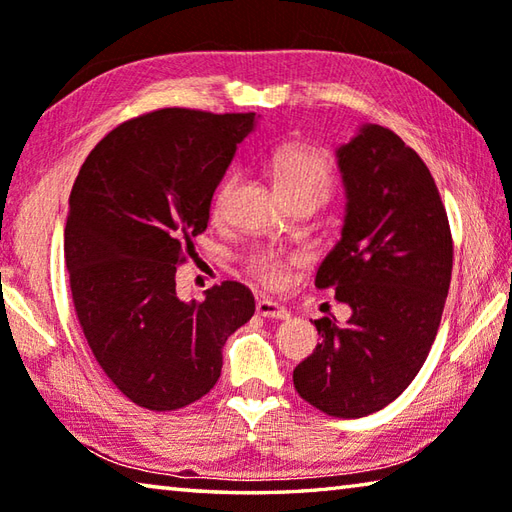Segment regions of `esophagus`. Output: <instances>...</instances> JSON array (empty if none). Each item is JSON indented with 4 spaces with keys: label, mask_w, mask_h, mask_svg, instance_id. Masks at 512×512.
<instances>
[{
    "label": "esophagus",
    "mask_w": 512,
    "mask_h": 512,
    "mask_svg": "<svg viewBox=\"0 0 512 512\" xmlns=\"http://www.w3.org/2000/svg\"><path fill=\"white\" fill-rule=\"evenodd\" d=\"M257 314L264 316V318H271V320L289 318L287 309H284L282 305H277V302H273V300H268V298L257 300Z\"/></svg>",
    "instance_id": "obj_1"
}]
</instances>
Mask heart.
Here are the masks:
<instances>
[{"label":"heart","mask_w":512,"mask_h":512,"mask_svg":"<svg viewBox=\"0 0 512 512\" xmlns=\"http://www.w3.org/2000/svg\"><path fill=\"white\" fill-rule=\"evenodd\" d=\"M268 169H271L273 185L277 189L280 198H289L296 194H311L318 201L323 198L329 187H332V164L323 153L307 146L298 144H284L280 149H275L271 160H268ZM235 187V180L228 178L221 185L219 194L214 201V214L219 216L223 210V203L228 194ZM300 259L296 255L280 253V250H255L248 257L246 268L248 273L255 277L259 284H264L268 289H282L289 282L291 268L296 266Z\"/></svg>","instance_id":"obj_1"}]
</instances>
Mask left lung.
<instances>
[{
	"instance_id": "left-lung-1",
	"label": "left lung",
	"mask_w": 512,
	"mask_h": 512,
	"mask_svg": "<svg viewBox=\"0 0 512 512\" xmlns=\"http://www.w3.org/2000/svg\"><path fill=\"white\" fill-rule=\"evenodd\" d=\"M336 158L348 205L316 287L334 289L352 316L341 327L314 320L320 343L293 370V386L318 411L363 418L400 397L427 361L454 241L436 180L393 131L363 126Z\"/></svg>"
}]
</instances>
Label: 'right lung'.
<instances>
[{"instance_id": "obj_1", "label": "right lung", "mask_w": 512, "mask_h": 512, "mask_svg": "<svg viewBox=\"0 0 512 512\" xmlns=\"http://www.w3.org/2000/svg\"><path fill=\"white\" fill-rule=\"evenodd\" d=\"M253 128L255 112L153 110L110 131L76 176L65 225L76 318L101 370L142 409L178 411L210 393L225 341L255 314L232 280L205 300L176 296V266Z\"/></svg>"}]
</instances>
